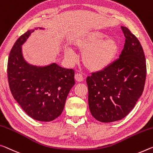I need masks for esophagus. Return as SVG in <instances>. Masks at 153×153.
<instances>
[{"label":"esophagus","mask_w":153,"mask_h":153,"mask_svg":"<svg viewBox=\"0 0 153 153\" xmlns=\"http://www.w3.org/2000/svg\"><path fill=\"white\" fill-rule=\"evenodd\" d=\"M75 79H76V80L77 82H82L83 81V76H82V75L80 74H76L75 75Z\"/></svg>","instance_id":"obj_1"}]
</instances>
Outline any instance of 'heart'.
<instances>
[{
	"label": "heart",
	"mask_w": 153,
	"mask_h": 153,
	"mask_svg": "<svg viewBox=\"0 0 153 153\" xmlns=\"http://www.w3.org/2000/svg\"><path fill=\"white\" fill-rule=\"evenodd\" d=\"M99 31H91L76 38L72 42L74 48L82 52V60L87 69L93 72L101 71L108 67L114 60L118 52V43L114 38L104 39ZM67 59L74 60L71 50H66Z\"/></svg>",
	"instance_id": "1"
}]
</instances>
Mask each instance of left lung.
I'll use <instances>...</instances> for the list:
<instances>
[{"label": "left lung", "mask_w": 153, "mask_h": 153, "mask_svg": "<svg viewBox=\"0 0 153 153\" xmlns=\"http://www.w3.org/2000/svg\"><path fill=\"white\" fill-rule=\"evenodd\" d=\"M121 28L125 43L119 59L86 78L90 111L102 123L125 118L142 94L146 82V59L142 45L127 27Z\"/></svg>", "instance_id": "1"}]
</instances>
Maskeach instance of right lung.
<instances>
[{
    "mask_svg": "<svg viewBox=\"0 0 153 153\" xmlns=\"http://www.w3.org/2000/svg\"><path fill=\"white\" fill-rule=\"evenodd\" d=\"M33 31H26L14 43L8 59L7 77L12 95L23 110L36 120L50 122L63 111L68 94L75 84V72L56 63L45 67L27 63L22 45Z\"/></svg>",
    "mask_w": 153,
    "mask_h": 153,
    "instance_id": "obj_1",
    "label": "right lung"
}]
</instances>
